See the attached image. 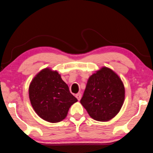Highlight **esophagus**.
Returning <instances> with one entry per match:
<instances>
[{
  "label": "esophagus",
  "instance_id": "esophagus-1",
  "mask_svg": "<svg viewBox=\"0 0 153 153\" xmlns=\"http://www.w3.org/2000/svg\"><path fill=\"white\" fill-rule=\"evenodd\" d=\"M76 97L77 98V99L79 100L80 99H81V97H82V94L81 93H77V94H76Z\"/></svg>",
  "mask_w": 153,
  "mask_h": 153
}]
</instances>
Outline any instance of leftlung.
I'll use <instances>...</instances> for the list:
<instances>
[{
    "instance_id": "8db88e82",
    "label": "left lung",
    "mask_w": 153,
    "mask_h": 153,
    "mask_svg": "<svg viewBox=\"0 0 153 153\" xmlns=\"http://www.w3.org/2000/svg\"><path fill=\"white\" fill-rule=\"evenodd\" d=\"M125 99V88L118 75L102 67L88 79L80 102L92 119L107 121L120 112Z\"/></svg>"
}]
</instances>
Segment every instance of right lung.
Masks as SVG:
<instances>
[{"label":"right lung","mask_w":153,"mask_h":153,"mask_svg":"<svg viewBox=\"0 0 153 153\" xmlns=\"http://www.w3.org/2000/svg\"><path fill=\"white\" fill-rule=\"evenodd\" d=\"M33 110L42 120L57 123L67 117L71 106L77 101L56 71L45 68L36 75L29 86Z\"/></svg>","instance_id":"add662e5"}]
</instances>
